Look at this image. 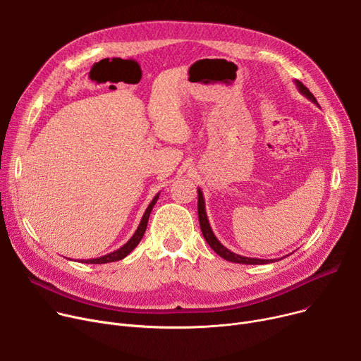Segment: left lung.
Instances as JSON below:
<instances>
[{
	"instance_id": "8db88e82",
	"label": "left lung",
	"mask_w": 361,
	"mask_h": 361,
	"mask_svg": "<svg viewBox=\"0 0 361 361\" xmlns=\"http://www.w3.org/2000/svg\"><path fill=\"white\" fill-rule=\"evenodd\" d=\"M295 86L297 89L300 90L301 94H305V97L307 99H310L312 102H314L316 105L317 101L316 98L312 94V92L302 85L300 80H295ZM197 214H199V222H200V230H202V234L206 240V243L211 245L212 250L219 255L221 257H224L225 260L228 262H234V263H241V264H267V263H274V259H257V257H245V256H241V255H237L231 250H228L225 247V245L221 244V241L216 238V235L214 234L212 228H211V224H209V219H207V215H206V207H204V197H203V193L200 188H197Z\"/></svg>"
}]
</instances>
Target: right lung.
<instances>
[{
  "mask_svg": "<svg viewBox=\"0 0 361 361\" xmlns=\"http://www.w3.org/2000/svg\"><path fill=\"white\" fill-rule=\"evenodd\" d=\"M158 199H159V193H158L154 199H152V202L149 203V206L146 207V211H145V214H143V216H142V221H140V224H139V226H137L136 233L133 234V237L123 245V247H120V249L116 250V252H111V253H108V255H105V256L97 257V259L82 260V263L102 264V263H109V262H117V260L124 259L128 253H131L133 250H135V247L140 243V240H142V237H143V234H145V231H146V226H147V221H149V216H150V212H152V207L155 206V203L158 202Z\"/></svg>",
  "mask_w": 361,
  "mask_h": 361,
  "instance_id": "add662e5",
  "label": "right lung"
}]
</instances>
